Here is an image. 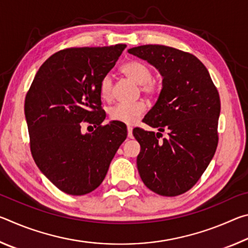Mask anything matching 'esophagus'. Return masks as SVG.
Returning a JSON list of instances; mask_svg holds the SVG:
<instances>
[{
	"instance_id": "obj_1",
	"label": "esophagus",
	"mask_w": 248,
	"mask_h": 248,
	"mask_svg": "<svg viewBox=\"0 0 248 248\" xmlns=\"http://www.w3.org/2000/svg\"><path fill=\"white\" fill-rule=\"evenodd\" d=\"M128 138H130V139H132V138H133L132 127H130V125H128Z\"/></svg>"
}]
</instances>
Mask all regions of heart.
<instances>
[{"instance_id": "b5f03b06", "label": "heart", "mask_w": 248, "mask_h": 248, "mask_svg": "<svg viewBox=\"0 0 248 248\" xmlns=\"http://www.w3.org/2000/svg\"><path fill=\"white\" fill-rule=\"evenodd\" d=\"M123 73L128 78L133 79L134 82L140 84L141 91L146 95H153L156 93V83L151 79L152 78V70L150 66L142 61L132 60L121 66ZM99 95L104 100H109L112 95V78L110 74H106L100 79L99 83ZM146 110V104L143 100H138L134 103H123L117 104L108 110L109 117L111 120L119 121L125 124H136L140 117Z\"/></svg>"}]
</instances>
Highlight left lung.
<instances>
[{
	"label": "left lung",
	"instance_id": "1",
	"mask_svg": "<svg viewBox=\"0 0 248 248\" xmlns=\"http://www.w3.org/2000/svg\"><path fill=\"white\" fill-rule=\"evenodd\" d=\"M146 60L161 73L162 91L143 121L153 131L136 128L141 145L138 170L146 187L155 194L175 197L190 189L211 162L219 136L220 96L208 70L194 54L161 45L128 50ZM169 138L158 141V134Z\"/></svg>",
	"mask_w": 248,
	"mask_h": 248
}]
</instances>
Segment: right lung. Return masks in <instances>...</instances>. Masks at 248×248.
<instances>
[{"label":"right lung","instance_id":"right-lung-1","mask_svg":"<svg viewBox=\"0 0 248 248\" xmlns=\"http://www.w3.org/2000/svg\"><path fill=\"white\" fill-rule=\"evenodd\" d=\"M127 46L69 48L44 62L25 98L33 161L54 186L82 196L103 183L117 150L127 138L119 121L102 125L99 83ZM94 124L81 133L83 123Z\"/></svg>","mask_w":248,"mask_h":248}]
</instances>
